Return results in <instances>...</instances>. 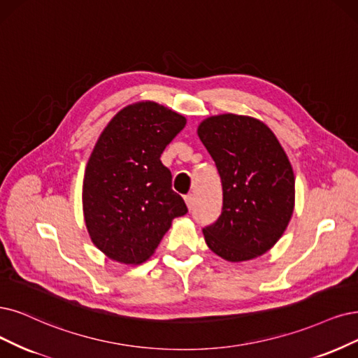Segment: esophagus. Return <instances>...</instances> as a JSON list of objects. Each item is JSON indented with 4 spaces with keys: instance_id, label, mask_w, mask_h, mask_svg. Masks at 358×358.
<instances>
[{
    "instance_id": "1",
    "label": "esophagus",
    "mask_w": 358,
    "mask_h": 358,
    "mask_svg": "<svg viewBox=\"0 0 358 358\" xmlns=\"http://www.w3.org/2000/svg\"><path fill=\"white\" fill-rule=\"evenodd\" d=\"M184 201H186L187 208H189V209H192V208H193V205H194V196H193V194H187L186 197H184Z\"/></svg>"
}]
</instances>
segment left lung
<instances>
[{"label": "left lung", "mask_w": 358, "mask_h": 358, "mask_svg": "<svg viewBox=\"0 0 358 358\" xmlns=\"http://www.w3.org/2000/svg\"><path fill=\"white\" fill-rule=\"evenodd\" d=\"M197 136L222 182L220 218L203 229L214 254L230 262L258 258L283 236L295 208V176L274 132L252 116H208Z\"/></svg>", "instance_id": "left-lung-1"}]
</instances>
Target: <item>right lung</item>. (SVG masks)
<instances>
[{"label": "right lung", "mask_w": 358, "mask_h": 358, "mask_svg": "<svg viewBox=\"0 0 358 358\" xmlns=\"http://www.w3.org/2000/svg\"><path fill=\"white\" fill-rule=\"evenodd\" d=\"M186 117L144 100L119 110L91 152L83 184L84 220L101 252L127 266L148 261L172 220L187 213L161 162Z\"/></svg>", "instance_id": "add662e5"}]
</instances>
